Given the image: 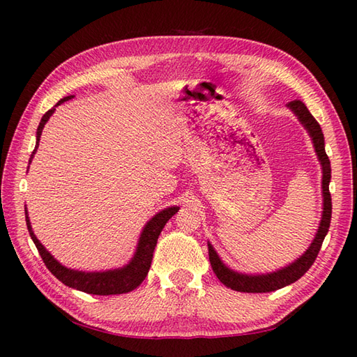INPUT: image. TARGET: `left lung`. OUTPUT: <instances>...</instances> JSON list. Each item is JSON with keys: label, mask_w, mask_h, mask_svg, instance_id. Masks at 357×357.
Returning a JSON list of instances; mask_svg holds the SVG:
<instances>
[{"label": "left lung", "mask_w": 357, "mask_h": 357, "mask_svg": "<svg viewBox=\"0 0 357 357\" xmlns=\"http://www.w3.org/2000/svg\"><path fill=\"white\" fill-rule=\"evenodd\" d=\"M287 107L290 109L301 124L305 127L308 132L310 138L313 141V146L316 150V155L319 158V162L322 167V198H324V210H322V218L319 229H317L316 236L312 244L307 248V252L299 256L298 259L291 262L287 267L276 270L273 273H267V275H244V273H238L231 268L227 267V265L221 261V257L218 256L216 250L213 245L208 242V257L211 268H213L215 275L218 279L221 280L224 285H227L231 290L236 291H244V293H268L279 290V288L290 285L296 282L299 278H302L312 267L313 262L316 261L317 253L322 247V242L327 236L328 229H330V221H331V195H330V179H331V167H330V159L325 153V142H324V133L319 123L313 118L312 113L308 112L305 104L294 100L287 104Z\"/></svg>", "instance_id": "1"}]
</instances>
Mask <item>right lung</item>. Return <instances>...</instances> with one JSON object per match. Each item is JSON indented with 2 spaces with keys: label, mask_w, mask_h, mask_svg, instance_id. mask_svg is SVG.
Here are the masks:
<instances>
[{
  "label": "right lung",
  "mask_w": 357,
  "mask_h": 357,
  "mask_svg": "<svg viewBox=\"0 0 357 357\" xmlns=\"http://www.w3.org/2000/svg\"><path fill=\"white\" fill-rule=\"evenodd\" d=\"M73 96H66L61 101H58L55 107H58L59 104H63L66 101L72 100ZM55 107H52L49 112L44 113V116L41 118V123L38 126L36 130V146L35 150L32 151V156H30V161L32 162V158L35 155V151L40 146V138L43 133V128L47 123L49 118L53 115L55 112ZM179 207H169L164 208L162 211H159L150 221L144 227V230L139 236L138 241V247H136V252L133 257L127 265L121 268L115 270H105V271H79V270H72L64 267L63 264H59L55 257H53L45 247L41 244L40 241L36 239L35 233L32 230V225H30V219L27 216V208L26 211V224H27V230L30 238H32L33 244L36 245L38 252H40L43 261L45 264L52 275L56 279L61 280V282L67 287H72L75 290L84 291L89 294H100V296H109V294H123L135 290L136 287H139L144 279H146L147 273L150 270L151 265V257H153V250L156 247V242L159 234H161L164 225L167 221L176 213Z\"/></svg>",
  "instance_id": "obj_1"
}]
</instances>
